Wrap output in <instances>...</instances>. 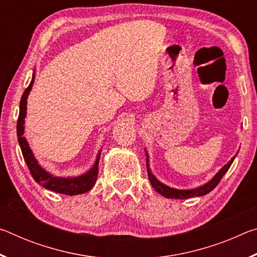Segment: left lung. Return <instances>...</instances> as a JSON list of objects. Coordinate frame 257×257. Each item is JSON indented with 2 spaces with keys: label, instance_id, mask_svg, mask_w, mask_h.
I'll use <instances>...</instances> for the list:
<instances>
[{
  "label": "left lung",
  "instance_id": "8db88e82",
  "mask_svg": "<svg viewBox=\"0 0 257 257\" xmlns=\"http://www.w3.org/2000/svg\"><path fill=\"white\" fill-rule=\"evenodd\" d=\"M236 156L229 161V163H227L224 167L221 169V170L216 173L214 178L211 181H208L207 184H205L202 187H198L196 189H190V190H179V189H173L170 188V187L165 186L163 184L155 179V177L152 175L150 169H149V163H147V172H149V179L151 185L153 186V188L158 191L159 194L162 195V196L167 197V198H176V199H185V198H189V197H195V196H203V195H206L210 193L211 190H213L217 186V184L222 179V177L225 175V172L229 170L230 165L232 164L233 160Z\"/></svg>",
  "mask_w": 257,
  "mask_h": 257
}]
</instances>
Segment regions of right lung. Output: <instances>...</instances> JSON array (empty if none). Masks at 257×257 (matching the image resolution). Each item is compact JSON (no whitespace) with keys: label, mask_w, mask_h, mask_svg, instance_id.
Masks as SVG:
<instances>
[{"label":"right lung","mask_w":257,"mask_h":257,"mask_svg":"<svg viewBox=\"0 0 257 257\" xmlns=\"http://www.w3.org/2000/svg\"><path fill=\"white\" fill-rule=\"evenodd\" d=\"M34 79L35 75H33L32 81H30L29 86L26 88V90L21 96L20 101V111H19V116H18V122H17V135H18V142L20 145L21 152H23V156L26 161V164L30 171V175L34 178V180L38 182L41 186L44 187L46 189H50L52 191H55V193L64 194V195H79L84 194L86 191L93 188L97 179L98 175V159L99 154L97 156V161L95 162L94 167L90 169V170L86 173L84 176L76 177V178H58L51 176L50 173H47L44 169L40 167V164L37 163L36 159L34 158L32 153V150L29 149V145L26 138L23 136L24 130H25V116H26V110H27V97L28 94L32 89L34 85Z\"/></svg>","instance_id":"right-lung-1"}]
</instances>
